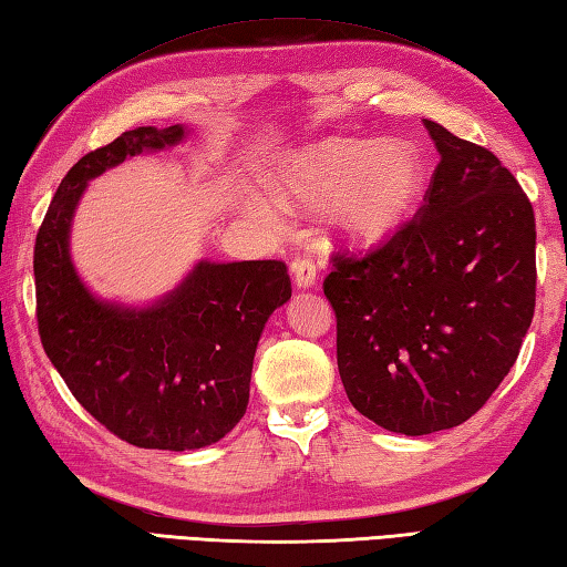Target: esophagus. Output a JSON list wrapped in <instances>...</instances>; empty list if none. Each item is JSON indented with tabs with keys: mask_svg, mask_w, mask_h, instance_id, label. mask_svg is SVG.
I'll return each instance as SVG.
<instances>
[{
	"mask_svg": "<svg viewBox=\"0 0 567 567\" xmlns=\"http://www.w3.org/2000/svg\"><path fill=\"white\" fill-rule=\"evenodd\" d=\"M292 275H295V285L299 290L305 287H312L317 282V265L312 258H297L292 262Z\"/></svg>",
	"mask_w": 567,
	"mask_h": 567,
	"instance_id": "1",
	"label": "esophagus"
}]
</instances>
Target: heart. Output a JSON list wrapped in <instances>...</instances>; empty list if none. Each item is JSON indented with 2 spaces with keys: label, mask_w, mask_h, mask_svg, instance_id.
<instances>
[{
  "label": "heart",
  "mask_w": 567,
  "mask_h": 567,
  "mask_svg": "<svg viewBox=\"0 0 567 567\" xmlns=\"http://www.w3.org/2000/svg\"><path fill=\"white\" fill-rule=\"evenodd\" d=\"M425 162L408 142L329 140L287 166L280 202L299 210L331 206V224L353 248L379 246L413 216Z\"/></svg>",
  "instance_id": "heart-1"
}]
</instances>
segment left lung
I'll use <instances>...</instances> for the list:
<instances>
[{"label":"left lung","mask_w":567,"mask_h":567,"mask_svg":"<svg viewBox=\"0 0 567 567\" xmlns=\"http://www.w3.org/2000/svg\"><path fill=\"white\" fill-rule=\"evenodd\" d=\"M425 204L363 258L334 252L324 295L351 405L401 435L470 420L516 363L536 309V218L489 150L425 120Z\"/></svg>","instance_id":"left-lung-1"}]
</instances>
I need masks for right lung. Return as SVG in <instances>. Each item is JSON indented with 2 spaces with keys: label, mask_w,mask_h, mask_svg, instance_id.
<instances>
[{
  "label": "right lung",
  "mask_w": 567,
  "mask_h": 567,
  "mask_svg": "<svg viewBox=\"0 0 567 567\" xmlns=\"http://www.w3.org/2000/svg\"><path fill=\"white\" fill-rule=\"evenodd\" d=\"M184 137L182 125L137 127L87 152L63 176L33 248L43 351L100 425L144 450H198L238 425L265 321L292 297L280 260H202L142 309L103 302L78 277L69 238L87 182Z\"/></svg>",
  "instance_id": "1"
}]
</instances>
